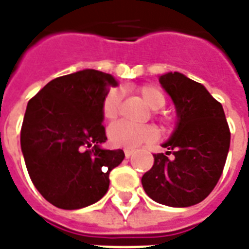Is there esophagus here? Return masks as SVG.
Masks as SVG:
<instances>
[{
  "label": "esophagus",
  "instance_id": "obj_1",
  "mask_svg": "<svg viewBox=\"0 0 249 249\" xmlns=\"http://www.w3.org/2000/svg\"><path fill=\"white\" fill-rule=\"evenodd\" d=\"M133 152H134V151H133L132 148H125V150H124V154H125V156H126V158H130V156L133 155Z\"/></svg>",
  "mask_w": 249,
  "mask_h": 249
}]
</instances>
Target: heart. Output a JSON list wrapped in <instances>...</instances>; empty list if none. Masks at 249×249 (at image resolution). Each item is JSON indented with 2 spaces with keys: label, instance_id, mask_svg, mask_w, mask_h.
Here are the masks:
<instances>
[{
  "label": "heart",
  "instance_id": "b5f03b06",
  "mask_svg": "<svg viewBox=\"0 0 249 249\" xmlns=\"http://www.w3.org/2000/svg\"><path fill=\"white\" fill-rule=\"evenodd\" d=\"M137 91L146 106L154 111L163 108L165 105V97L156 86L142 85L137 89ZM121 99H123V94L116 88L108 90L105 94L101 103V112L106 120L113 121L119 116ZM161 120L165 124L168 117H161ZM156 137H158V130L152 125L137 126V125L128 124L125 121H119L116 124L111 125L108 129L109 142L117 147L134 148L146 142H151Z\"/></svg>",
  "mask_w": 249,
  "mask_h": 249
}]
</instances>
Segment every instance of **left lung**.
<instances>
[{
    "label": "left lung",
    "mask_w": 249,
    "mask_h": 249,
    "mask_svg": "<svg viewBox=\"0 0 249 249\" xmlns=\"http://www.w3.org/2000/svg\"><path fill=\"white\" fill-rule=\"evenodd\" d=\"M159 80L173 99L178 123L163 144L168 151L154 154V165L143 174L142 186L160 204L190 207L204 200L220 179L230 147V129L222 105L201 84L179 72L165 73Z\"/></svg>",
    "instance_id": "left-lung-1"
}]
</instances>
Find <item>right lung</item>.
<instances>
[{
	"mask_svg": "<svg viewBox=\"0 0 249 249\" xmlns=\"http://www.w3.org/2000/svg\"><path fill=\"white\" fill-rule=\"evenodd\" d=\"M116 81L84 70L52 80L25 109L20 146L33 185L62 209H80L105 196L109 172L124 160L123 150H103L107 140L101 103Z\"/></svg>",
	"mask_w": 249,
	"mask_h": 249,
	"instance_id": "obj_1",
	"label": "right lung"
}]
</instances>
